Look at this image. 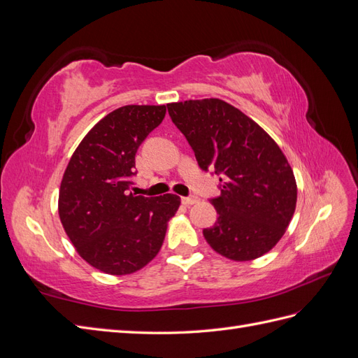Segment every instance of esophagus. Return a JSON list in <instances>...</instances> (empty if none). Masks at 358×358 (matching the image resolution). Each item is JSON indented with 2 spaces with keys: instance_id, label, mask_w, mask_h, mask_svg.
I'll return each mask as SVG.
<instances>
[{
  "instance_id": "obj_1",
  "label": "esophagus",
  "mask_w": 358,
  "mask_h": 358,
  "mask_svg": "<svg viewBox=\"0 0 358 358\" xmlns=\"http://www.w3.org/2000/svg\"><path fill=\"white\" fill-rule=\"evenodd\" d=\"M199 201V197H196V196H188V197H182V203L183 204H187V206H191V204H194V203H197Z\"/></svg>"
}]
</instances>
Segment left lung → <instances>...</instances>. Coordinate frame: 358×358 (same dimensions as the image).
Masks as SVG:
<instances>
[{
    "instance_id": "obj_1",
    "label": "left lung",
    "mask_w": 358,
    "mask_h": 358,
    "mask_svg": "<svg viewBox=\"0 0 358 358\" xmlns=\"http://www.w3.org/2000/svg\"><path fill=\"white\" fill-rule=\"evenodd\" d=\"M201 170L220 176L212 199L218 220L203 236L216 252L248 262L268 252L294 215L297 185L275 140L234 106L218 99L167 104Z\"/></svg>"
}]
</instances>
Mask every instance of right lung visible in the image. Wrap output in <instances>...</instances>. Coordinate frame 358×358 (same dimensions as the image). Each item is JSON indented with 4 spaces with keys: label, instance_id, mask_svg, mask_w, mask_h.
Wrapping results in <instances>:
<instances>
[{
    "label": "right lung",
    "instance_id": "add662e5",
    "mask_svg": "<svg viewBox=\"0 0 358 358\" xmlns=\"http://www.w3.org/2000/svg\"><path fill=\"white\" fill-rule=\"evenodd\" d=\"M166 106H124L104 116L74 150L59 189V218L80 257L109 275L152 259L176 213V194L129 192L138 146L162 122Z\"/></svg>",
    "mask_w": 358,
    "mask_h": 358
}]
</instances>
